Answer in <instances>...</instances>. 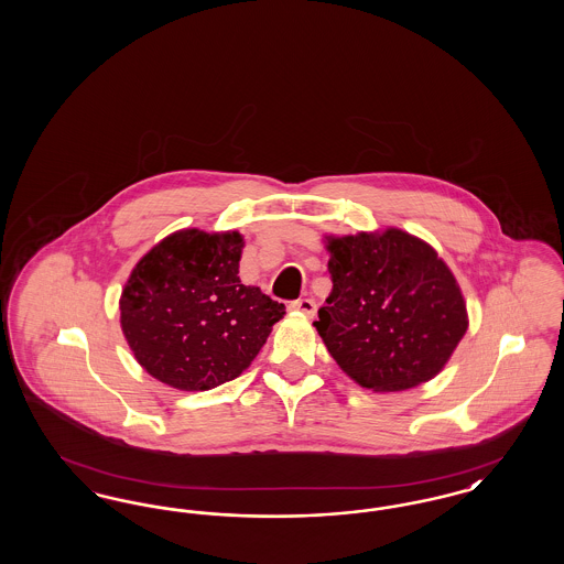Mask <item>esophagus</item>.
<instances>
[{
  "label": "esophagus",
  "mask_w": 564,
  "mask_h": 564,
  "mask_svg": "<svg viewBox=\"0 0 564 564\" xmlns=\"http://www.w3.org/2000/svg\"><path fill=\"white\" fill-rule=\"evenodd\" d=\"M290 311L302 313V315H306V317H313V315L317 313V304H315L313 297H300V300L290 302Z\"/></svg>",
  "instance_id": "34e87169"
}]
</instances>
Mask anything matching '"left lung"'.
Returning a JSON list of instances; mask_svg holds the SVG:
<instances>
[{"label": "left lung", "instance_id": "obj_1", "mask_svg": "<svg viewBox=\"0 0 564 564\" xmlns=\"http://www.w3.org/2000/svg\"><path fill=\"white\" fill-rule=\"evenodd\" d=\"M332 294L315 327L336 364L372 391L427 382L467 332L453 272L427 242L389 228L329 239Z\"/></svg>", "mask_w": 564, "mask_h": 564}]
</instances>
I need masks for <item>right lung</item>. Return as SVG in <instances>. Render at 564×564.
Wrapping results in <instances>:
<instances>
[{
	"instance_id": "1",
	"label": "right lung",
	"mask_w": 564,
	"mask_h": 564,
	"mask_svg": "<svg viewBox=\"0 0 564 564\" xmlns=\"http://www.w3.org/2000/svg\"><path fill=\"white\" fill-rule=\"evenodd\" d=\"M239 232L180 230L148 251L120 297V323L145 372L182 391L241 375L285 304L239 279Z\"/></svg>"
}]
</instances>
